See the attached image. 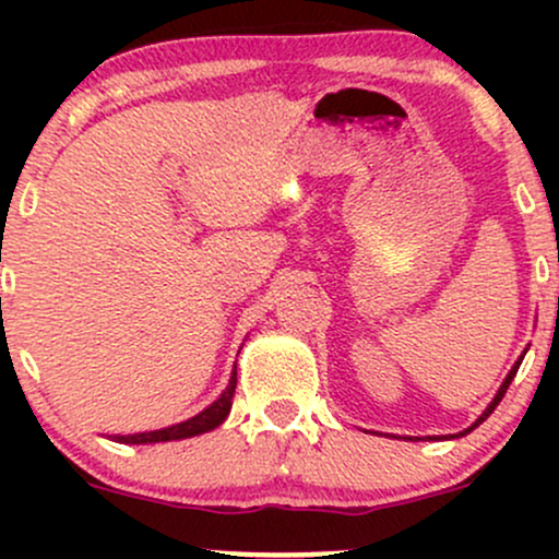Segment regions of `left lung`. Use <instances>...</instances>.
Wrapping results in <instances>:
<instances>
[{
    "label": "left lung",
    "instance_id": "1",
    "mask_svg": "<svg viewBox=\"0 0 559 559\" xmlns=\"http://www.w3.org/2000/svg\"><path fill=\"white\" fill-rule=\"evenodd\" d=\"M521 362H523V357H521V360H518L515 365H512V370H510V373H507V378H504V381H502V386H499V391H497V396H493V400H491V404H489V407H486V409H484V415H480V418H478L476 423H473V426H471V428H467V431H463V433H457V436H465V433H471V431H473V428H478V426H480V423H484L486 418H489V415L493 413V407H497V404H499V402H502L504 391H507V386H510V383H512V378H515V373H518V368H521ZM452 439H454V436H452Z\"/></svg>",
    "mask_w": 559,
    "mask_h": 559
}]
</instances>
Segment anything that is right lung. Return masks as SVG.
Instances as JSON below:
<instances>
[{"label":"right lung","instance_id":"right-lung-1","mask_svg":"<svg viewBox=\"0 0 559 559\" xmlns=\"http://www.w3.org/2000/svg\"><path fill=\"white\" fill-rule=\"evenodd\" d=\"M234 391H236V365H234V373H230V381H228L226 391H223V394L217 396V400L210 404L207 409H202V413L194 415V418H189V420H183V423H176V426H168V428H159V431L115 436V441H120V444H157V441L191 439V436L213 431V428H217L223 420L228 418L230 400H234Z\"/></svg>","mask_w":559,"mask_h":559}]
</instances>
